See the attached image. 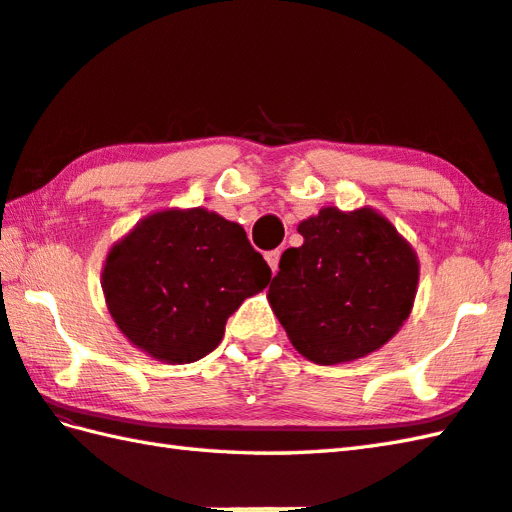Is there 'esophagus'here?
Returning <instances> with one entry per match:
<instances>
[{"instance_id": "1", "label": "esophagus", "mask_w": 512, "mask_h": 512, "mask_svg": "<svg viewBox=\"0 0 512 512\" xmlns=\"http://www.w3.org/2000/svg\"><path fill=\"white\" fill-rule=\"evenodd\" d=\"M279 257H281V250H268V253H266V262H268V266H270V270H273V273H277V270H279Z\"/></svg>"}]
</instances>
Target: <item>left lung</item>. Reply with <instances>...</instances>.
<instances>
[{"instance_id": "8db88e82", "label": "left lung", "mask_w": 512, "mask_h": 512, "mask_svg": "<svg viewBox=\"0 0 512 512\" xmlns=\"http://www.w3.org/2000/svg\"><path fill=\"white\" fill-rule=\"evenodd\" d=\"M297 231L303 244L281 255L268 288L292 347L317 365H339L394 339L420 279L416 250L396 226L372 206H323Z\"/></svg>"}]
</instances>
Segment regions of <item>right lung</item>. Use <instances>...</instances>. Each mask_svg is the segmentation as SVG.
<instances>
[{"label":"right lung","mask_w":512,"mask_h":512,"mask_svg":"<svg viewBox=\"0 0 512 512\" xmlns=\"http://www.w3.org/2000/svg\"><path fill=\"white\" fill-rule=\"evenodd\" d=\"M268 281L244 228L204 206L149 213L112 244L101 270L116 328L169 365L213 352L228 317Z\"/></svg>","instance_id":"obj_1"}]
</instances>
